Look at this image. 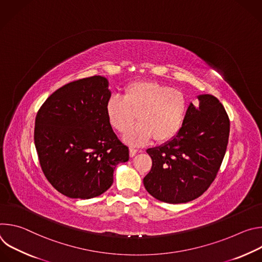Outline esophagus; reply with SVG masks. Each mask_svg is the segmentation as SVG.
<instances>
[{
  "mask_svg": "<svg viewBox=\"0 0 262 262\" xmlns=\"http://www.w3.org/2000/svg\"><path fill=\"white\" fill-rule=\"evenodd\" d=\"M138 152H140L139 149H136V148H133V147L129 148V156H130V158L135 157Z\"/></svg>",
  "mask_w": 262,
  "mask_h": 262,
  "instance_id": "esophagus-1",
  "label": "esophagus"
}]
</instances>
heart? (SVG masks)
<instances>
[{"label":"heart","mask_w":262,"mask_h":262,"mask_svg":"<svg viewBox=\"0 0 262 262\" xmlns=\"http://www.w3.org/2000/svg\"><path fill=\"white\" fill-rule=\"evenodd\" d=\"M189 111L183 91L154 81H136L125 86L123 98L112 95L105 103L110 125L117 133L126 132L132 145H140L154 138L157 143L173 139L182 128Z\"/></svg>","instance_id":"1"}]
</instances>
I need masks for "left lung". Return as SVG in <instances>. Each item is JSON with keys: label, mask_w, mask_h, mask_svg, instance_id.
Returning a JSON list of instances; mask_svg holds the SVG:
<instances>
[{"label": "left lung", "mask_w": 262, "mask_h": 262, "mask_svg": "<svg viewBox=\"0 0 262 262\" xmlns=\"http://www.w3.org/2000/svg\"><path fill=\"white\" fill-rule=\"evenodd\" d=\"M189 105L180 132L168 143L147 149L152 167L143 179L145 189L167 203L200 197L213 182L225 157L230 120L220 100L209 94Z\"/></svg>", "instance_id": "left-lung-1"}]
</instances>
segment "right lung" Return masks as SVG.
<instances>
[{
    "instance_id": "add662e5",
    "label": "right lung",
    "mask_w": 262,
    "mask_h": 262,
    "mask_svg": "<svg viewBox=\"0 0 262 262\" xmlns=\"http://www.w3.org/2000/svg\"><path fill=\"white\" fill-rule=\"evenodd\" d=\"M110 97L106 79L93 76L59 88L37 112L34 142L40 167L69 198L101 195L113 183L115 167L129 159L106 118Z\"/></svg>"
}]
</instances>
